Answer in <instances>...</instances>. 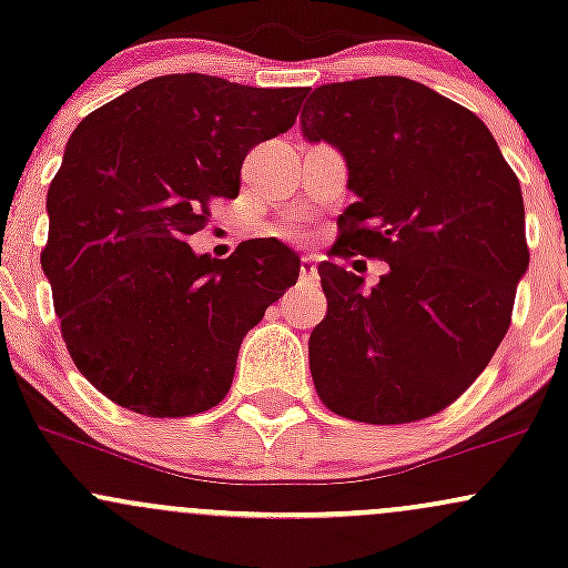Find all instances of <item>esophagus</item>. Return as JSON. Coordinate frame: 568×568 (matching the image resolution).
<instances>
[{
  "label": "esophagus",
  "mask_w": 568,
  "mask_h": 568,
  "mask_svg": "<svg viewBox=\"0 0 568 568\" xmlns=\"http://www.w3.org/2000/svg\"><path fill=\"white\" fill-rule=\"evenodd\" d=\"M298 277H302V283H315V280H317L315 258H312V256L302 258V266H298Z\"/></svg>",
  "instance_id": "34e87169"
}]
</instances>
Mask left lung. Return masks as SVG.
Listing matches in <instances>:
<instances>
[{
  "instance_id": "1",
  "label": "left lung",
  "mask_w": 568,
  "mask_h": 568,
  "mask_svg": "<svg viewBox=\"0 0 568 568\" xmlns=\"http://www.w3.org/2000/svg\"><path fill=\"white\" fill-rule=\"evenodd\" d=\"M302 130L347 160L357 202L331 258L389 264L379 285L317 266L328 312L310 336L325 408L366 425H408L478 379L513 321L529 266L518 175L470 109L406 77L306 90Z\"/></svg>"
}]
</instances>
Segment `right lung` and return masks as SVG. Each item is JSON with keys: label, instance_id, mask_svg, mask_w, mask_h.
<instances>
[{"label": "right lung", "instance_id": "obj_1", "mask_svg": "<svg viewBox=\"0 0 568 568\" xmlns=\"http://www.w3.org/2000/svg\"><path fill=\"white\" fill-rule=\"evenodd\" d=\"M306 90L165 74L71 133L42 270L71 361L116 406L154 419L219 406L245 334L298 280L275 237L230 258L197 256L189 237L213 200L237 197L247 152L293 128Z\"/></svg>", "mask_w": 568, "mask_h": 568}]
</instances>
